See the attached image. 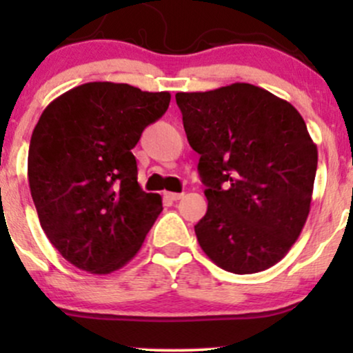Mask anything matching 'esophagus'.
<instances>
[{
    "label": "esophagus",
    "instance_id": "34e87169",
    "mask_svg": "<svg viewBox=\"0 0 353 353\" xmlns=\"http://www.w3.org/2000/svg\"><path fill=\"white\" fill-rule=\"evenodd\" d=\"M182 196H184V194H181V192H165V197L171 201H179Z\"/></svg>",
    "mask_w": 353,
    "mask_h": 353
}]
</instances>
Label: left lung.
I'll return each mask as SVG.
<instances>
[{"mask_svg":"<svg viewBox=\"0 0 353 353\" xmlns=\"http://www.w3.org/2000/svg\"><path fill=\"white\" fill-rule=\"evenodd\" d=\"M176 103L208 188V212L194 225L201 249L228 272L275 265L310 210L317 145L305 121L290 103L247 83L177 92Z\"/></svg>","mask_w":353,"mask_h":353,"instance_id":"left-lung-1","label":"left lung"}]
</instances>
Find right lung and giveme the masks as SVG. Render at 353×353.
<instances>
[{
  "label": "right lung",
  "mask_w": 353,
  "mask_h": 353,
  "mask_svg": "<svg viewBox=\"0 0 353 353\" xmlns=\"http://www.w3.org/2000/svg\"><path fill=\"white\" fill-rule=\"evenodd\" d=\"M168 91L86 83L56 98L36 124L28 181L39 222L72 265L111 274L128 264L163 210L137 182L131 149L168 111Z\"/></svg>",
  "instance_id": "1"
}]
</instances>
